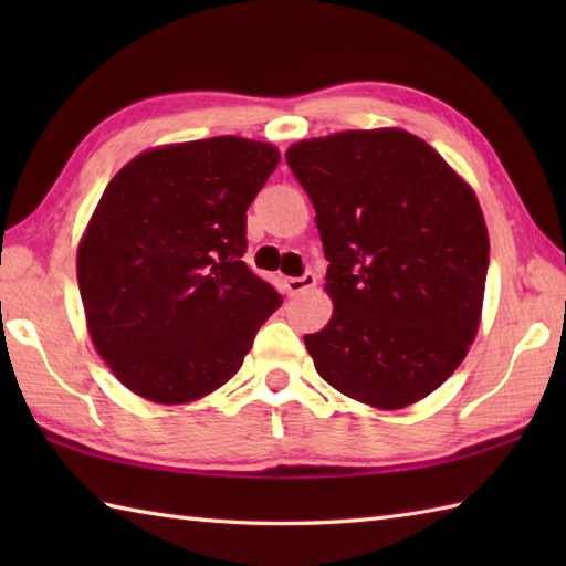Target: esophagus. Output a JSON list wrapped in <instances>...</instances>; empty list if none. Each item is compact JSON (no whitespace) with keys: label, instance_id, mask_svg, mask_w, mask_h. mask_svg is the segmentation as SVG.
Returning a JSON list of instances; mask_svg holds the SVG:
<instances>
[{"label":"esophagus","instance_id":"obj_1","mask_svg":"<svg viewBox=\"0 0 566 566\" xmlns=\"http://www.w3.org/2000/svg\"><path fill=\"white\" fill-rule=\"evenodd\" d=\"M284 286H286V294L298 296V294L308 292L311 286H316V274L304 272L302 276H290V280H284Z\"/></svg>","mask_w":566,"mask_h":566}]
</instances>
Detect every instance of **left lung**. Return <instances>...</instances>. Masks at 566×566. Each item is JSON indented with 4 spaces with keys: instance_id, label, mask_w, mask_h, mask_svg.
<instances>
[{
    "instance_id": "8db88e82",
    "label": "left lung",
    "mask_w": 566,
    "mask_h": 566,
    "mask_svg": "<svg viewBox=\"0 0 566 566\" xmlns=\"http://www.w3.org/2000/svg\"><path fill=\"white\" fill-rule=\"evenodd\" d=\"M286 165L316 211L333 298L304 335L318 375L377 408H403L460 367L482 316L489 233L474 191L401 128L302 140Z\"/></svg>"
}]
</instances>
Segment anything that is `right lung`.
<instances>
[{
    "label": "right lung",
    "mask_w": 566,
    "mask_h": 566,
    "mask_svg": "<svg viewBox=\"0 0 566 566\" xmlns=\"http://www.w3.org/2000/svg\"><path fill=\"white\" fill-rule=\"evenodd\" d=\"M280 163L270 143L219 136L138 155L97 203L77 282L97 353L155 403L219 389L282 296L252 272L248 207Z\"/></svg>",
    "instance_id": "obj_1"
}]
</instances>
